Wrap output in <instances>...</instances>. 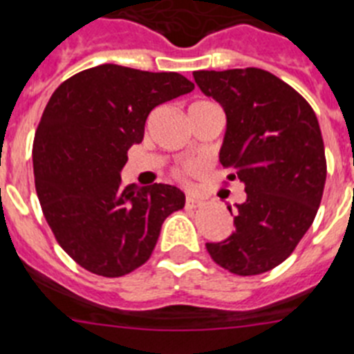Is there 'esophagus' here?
I'll list each match as a JSON object with an SVG mask.
<instances>
[{"mask_svg":"<svg viewBox=\"0 0 354 354\" xmlns=\"http://www.w3.org/2000/svg\"><path fill=\"white\" fill-rule=\"evenodd\" d=\"M201 205V201L197 199V197H194V196H189L187 197V201H185V206H187V208H196V206H199Z\"/></svg>","mask_w":354,"mask_h":354,"instance_id":"obj_1","label":"esophagus"}]
</instances>
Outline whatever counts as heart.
<instances>
[{"label":"heart","instance_id":"1","mask_svg":"<svg viewBox=\"0 0 354 354\" xmlns=\"http://www.w3.org/2000/svg\"><path fill=\"white\" fill-rule=\"evenodd\" d=\"M187 173H190V167H187V169L181 171V173H178V174H187Z\"/></svg>","mask_w":354,"mask_h":354}]
</instances>
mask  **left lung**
<instances>
[{"label": "left lung", "mask_w": 354, "mask_h": 354, "mask_svg": "<svg viewBox=\"0 0 354 354\" xmlns=\"http://www.w3.org/2000/svg\"><path fill=\"white\" fill-rule=\"evenodd\" d=\"M197 86L227 118L221 164L245 185L234 232L206 243L218 266L259 275L288 259L316 218L326 158L316 113L288 82L266 70H197Z\"/></svg>", "instance_id": "8db88e82"}]
</instances>
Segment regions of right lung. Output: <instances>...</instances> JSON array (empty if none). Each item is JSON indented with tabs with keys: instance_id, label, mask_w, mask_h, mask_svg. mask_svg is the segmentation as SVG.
<instances>
[{
	"instance_id": "add662e5",
	"label": "right lung",
	"mask_w": 354,
	"mask_h": 354,
	"mask_svg": "<svg viewBox=\"0 0 354 354\" xmlns=\"http://www.w3.org/2000/svg\"><path fill=\"white\" fill-rule=\"evenodd\" d=\"M176 72L98 65L58 86L33 141L35 189L59 247L79 266L123 277L153 252L164 221L185 206L171 185L123 187L130 146L157 106L190 93Z\"/></svg>"
}]
</instances>
